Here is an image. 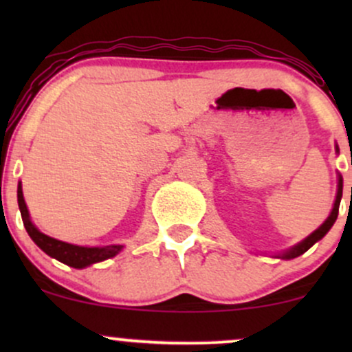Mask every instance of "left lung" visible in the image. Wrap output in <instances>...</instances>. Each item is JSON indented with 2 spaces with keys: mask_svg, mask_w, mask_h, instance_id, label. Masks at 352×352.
I'll use <instances>...</instances> for the list:
<instances>
[{
  "mask_svg": "<svg viewBox=\"0 0 352 352\" xmlns=\"http://www.w3.org/2000/svg\"><path fill=\"white\" fill-rule=\"evenodd\" d=\"M336 152H339L338 145H336ZM341 197H342V177L338 175V193H336V200H334V207L333 210H331L329 217L326 218L324 223L321 225L318 230H314L313 233L308 238H305V240L301 241V243L294 245L293 248L286 250V252H283L281 254H276V258H283V260H292V258H296L300 256V254H302L305 252H308V250L313 246L316 241L321 240L322 236L326 235V233L329 232L331 227L334 225V221H336L338 218V213H339V204H341Z\"/></svg>",
  "mask_w": 352,
  "mask_h": 352,
  "instance_id": "8db88e82",
  "label": "left lung"
}]
</instances>
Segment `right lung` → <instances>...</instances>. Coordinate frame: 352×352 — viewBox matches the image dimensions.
Here are the masks:
<instances>
[{
  "label": "right lung",
  "instance_id": "obj_1",
  "mask_svg": "<svg viewBox=\"0 0 352 352\" xmlns=\"http://www.w3.org/2000/svg\"><path fill=\"white\" fill-rule=\"evenodd\" d=\"M18 205L19 212H21L24 228H26L28 235L31 236V240L34 241L44 253L50 254V256L56 258L60 263L72 266V268H86L89 265L99 263V261L107 260V258L116 256L117 253L122 250V245H107V246H78L66 243V241L56 240L44 233L39 232L34 227L33 221L30 218V212H28L26 204H24L23 197V188L21 184L18 185Z\"/></svg>",
  "mask_w": 352,
  "mask_h": 352
}]
</instances>
